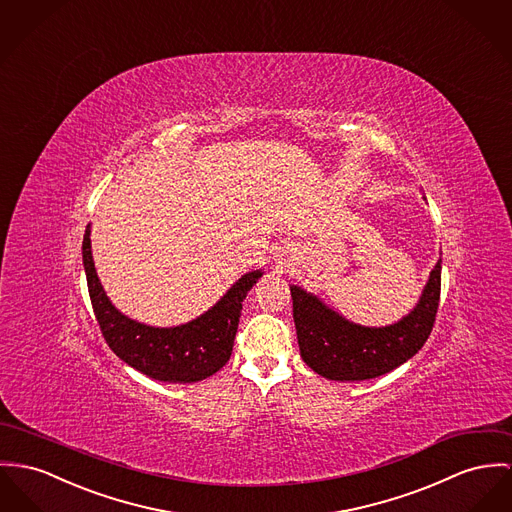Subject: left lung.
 Wrapping results in <instances>:
<instances>
[{"mask_svg": "<svg viewBox=\"0 0 512 512\" xmlns=\"http://www.w3.org/2000/svg\"><path fill=\"white\" fill-rule=\"evenodd\" d=\"M440 263L413 310L399 321L368 327L353 323L319 296L290 284L300 354L319 376L335 382H362L388 374L421 351L433 331L440 300Z\"/></svg>", "mask_w": 512, "mask_h": 512, "instance_id": "left-lung-1", "label": "left lung"}]
</instances>
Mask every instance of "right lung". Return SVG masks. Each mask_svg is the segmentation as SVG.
I'll return each instance as SVG.
<instances>
[{
  "mask_svg": "<svg viewBox=\"0 0 512 512\" xmlns=\"http://www.w3.org/2000/svg\"><path fill=\"white\" fill-rule=\"evenodd\" d=\"M81 253L93 312L113 353L148 378L169 384L200 382L230 360L241 304L263 276L261 269L249 271L204 314L175 327H156L122 314L107 296L93 263L91 224L85 228Z\"/></svg>",
  "mask_w": 512,
  "mask_h": 512,
  "instance_id": "1",
  "label": "right lung"
}]
</instances>
